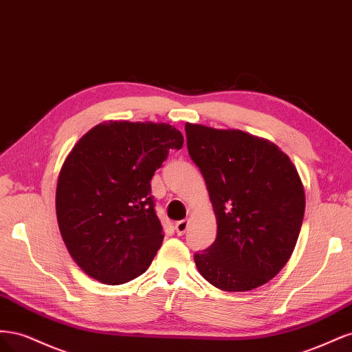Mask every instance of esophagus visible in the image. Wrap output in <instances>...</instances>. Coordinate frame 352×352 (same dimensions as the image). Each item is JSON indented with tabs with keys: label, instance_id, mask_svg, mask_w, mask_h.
<instances>
[{
	"label": "esophagus",
	"instance_id": "obj_1",
	"mask_svg": "<svg viewBox=\"0 0 352 352\" xmlns=\"http://www.w3.org/2000/svg\"><path fill=\"white\" fill-rule=\"evenodd\" d=\"M188 226H189V220H188V219L177 221L176 225H175V229H176V233H177V235H184V233H185V232H186V229H188Z\"/></svg>",
	"mask_w": 352,
	"mask_h": 352
}]
</instances>
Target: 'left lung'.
Segmentation results:
<instances>
[{"label":"left lung","mask_w":352,"mask_h":352,"mask_svg":"<svg viewBox=\"0 0 352 352\" xmlns=\"http://www.w3.org/2000/svg\"><path fill=\"white\" fill-rule=\"evenodd\" d=\"M188 151L206 180L217 236L197 269L226 292L267 283L291 258L305 210L296 167L280 148L238 129L186 123Z\"/></svg>","instance_id":"1"}]
</instances>
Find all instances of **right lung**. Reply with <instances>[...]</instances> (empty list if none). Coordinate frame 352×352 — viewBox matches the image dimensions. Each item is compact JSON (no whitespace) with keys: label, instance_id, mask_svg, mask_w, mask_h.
Here are the masks:
<instances>
[{"label":"right lung","instance_id":"add662e5","mask_svg":"<svg viewBox=\"0 0 352 352\" xmlns=\"http://www.w3.org/2000/svg\"><path fill=\"white\" fill-rule=\"evenodd\" d=\"M184 136L167 123L109 120L74 144L61 166L56 212L72 258L89 278L141 276L164 239L150 180Z\"/></svg>","mask_w":352,"mask_h":352}]
</instances>
